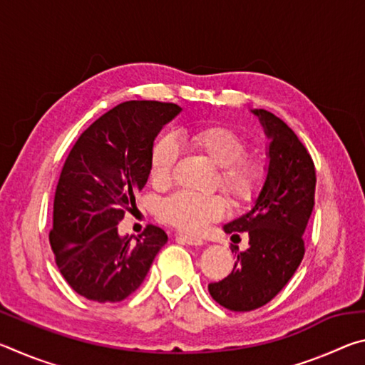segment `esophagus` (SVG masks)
Listing matches in <instances>:
<instances>
[{
  "instance_id": "obj_1",
  "label": "esophagus",
  "mask_w": 365,
  "mask_h": 365,
  "mask_svg": "<svg viewBox=\"0 0 365 365\" xmlns=\"http://www.w3.org/2000/svg\"><path fill=\"white\" fill-rule=\"evenodd\" d=\"M175 238L178 240V242H182V243H185V245H191V246H201V245H205V242H202L201 238H197V237H191V235L178 233Z\"/></svg>"
}]
</instances>
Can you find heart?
<instances>
[{
    "instance_id": "b5f03b06",
    "label": "heart",
    "mask_w": 365,
    "mask_h": 365,
    "mask_svg": "<svg viewBox=\"0 0 365 365\" xmlns=\"http://www.w3.org/2000/svg\"><path fill=\"white\" fill-rule=\"evenodd\" d=\"M183 140L219 168V190L237 207L255 205L267 183V165L250 150L245 135L222 122H205L187 128ZM178 159V143L170 133L153 141L150 150V180L154 188L164 190L172 183ZM225 212L220 196H200L180 191L158 206V217L178 230L196 233Z\"/></svg>"
}]
</instances>
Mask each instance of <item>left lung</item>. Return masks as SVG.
Masks as SVG:
<instances>
[{
	"mask_svg": "<svg viewBox=\"0 0 365 365\" xmlns=\"http://www.w3.org/2000/svg\"><path fill=\"white\" fill-rule=\"evenodd\" d=\"M270 137L269 175L262 195L248 214L224 227L250 235V248L238 252L232 274L209 283L212 298L235 312L267 304L292 279L304 257V233L316 197V168L307 148L285 122L259 109Z\"/></svg>",
	"mask_w": 365,
	"mask_h": 365,
	"instance_id": "8db88e82",
	"label": "left lung"
}]
</instances>
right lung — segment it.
I'll list each match as a JSON object with an SVG mask.
<instances>
[{
	"label": "right lung",
	"mask_w": 365,
	"mask_h": 365,
	"mask_svg": "<svg viewBox=\"0 0 365 365\" xmlns=\"http://www.w3.org/2000/svg\"><path fill=\"white\" fill-rule=\"evenodd\" d=\"M180 113L174 103L125 101L80 135L61 170L49 243L73 292L96 302L130 296L168 235L148 224L137 238L119 222L150 177V150L163 125Z\"/></svg>",
	"instance_id": "obj_1"
}]
</instances>
